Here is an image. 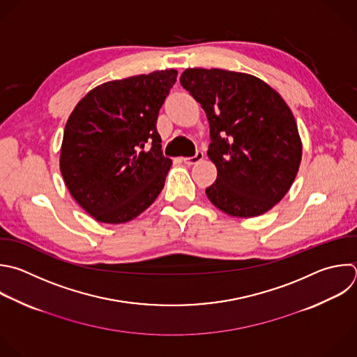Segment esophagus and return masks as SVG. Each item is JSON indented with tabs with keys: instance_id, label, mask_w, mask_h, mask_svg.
I'll use <instances>...</instances> for the list:
<instances>
[{
	"instance_id": "esophagus-1",
	"label": "esophagus",
	"mask_w": 357,
	"mask_h": 357,
	"mask_svg": "<svg viewBox=\"0 0 357 357\" xmlns=\"http://www.w3.org/2000/svg\"><path fill=\"white\" fill-rule=\"evenodd\" d=\"M203 157H204L203 151L197 150V151H196V154H195L193 157H185V158H182V160H183V162H185V164H188V165H192V164H196V162L202 161V160H203Z\"/></svg>"
}]
</instances>
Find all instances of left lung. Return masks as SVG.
<instances>
[{
    "label": "left lung",
    "instance_id": "obj_1",
    "mask_svg": "<svg viewBox=\"0 0 357 357\" xmlns=\"http://www.w3.org/2000/svg\"><path fill=\"white\" fill-rule=\"evenodd\" d=\"M181 85L202 105L210 126L207 155L217 179L208 200L234 217H257L287 193L301 161L290 107L262 79L220 68H188Z\"/></svg>",
    "mask_w": 357,
    "mask_h": 357
}]
</instances>
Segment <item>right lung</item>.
<instances>
[{
    "instance_id": "obj_1",
    "label": "right lung",
    "mask_w": 357,
    "mask_h": 357,
    "mask_svg": "<svg viewBox=\"0 0 357 357\" xmlns=\"http://www.w3.org/2000/svg\"><path fill=\"white\" fill-rule=\"evenodd\" d=\"M176 70L105 82L89 91L66 123L60 171L77 203L95 220L121 224L150 207L172 161L157 132Z\"/></svg>"
}]
</instances>
